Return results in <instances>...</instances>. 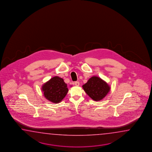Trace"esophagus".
Wrapping results in <instances>:
<instances>
[{
    "instance_id": "34e87169",
    "label": "esophagus",
    "mask_w": 152,
    "mask_h": 152,
    "mask_svg": "<svg viewBox=\"0 0 152 152\" xmlns=\"http://www.w3.org/2000/svg\"><path fill=\"white\" fill-rule=\"evenodd\" d=\"M75 85L76 86H79L80 83H79V81H75Z\"/></svg>"
}]
</instances>
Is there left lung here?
I'll use <instances>...</instances> for the list:
<instances>
[{
  "mask_svg": "<svg viewBox=\"0 0 152 152\" xmlns=\"http://www.w3.org/2000/svg\"><path fill=\"white\" fill-rule=\"evenodd\" d=\"M82 87L86 94L94 101L102 100L109 93L111 88L105 81L97 76L90 77Z\"/></svg>",
  "mask_w": 152,
  "mask_h": 152,
  "instance_id": "1",
  "label": "left lung"
}]
</instances>
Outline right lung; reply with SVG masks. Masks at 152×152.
<instances>
[{
    "mask_svg": "<svg viewBox=\"0 0 152 152\" xmlns=\"http://www.w3.org/2000/svg\"><path fill=\"white\" fill-rule=\"evenodd\" d=\"M41 90L44 97L54 104L61 102L68 91L67 84L64 79L58 76L52 77L43 84Z\"/></svg>",
    "mask_w": 152,
    "mask_h": 152,
    "instance_id": "1",
    "label": "right lung"
}]
</instances>
